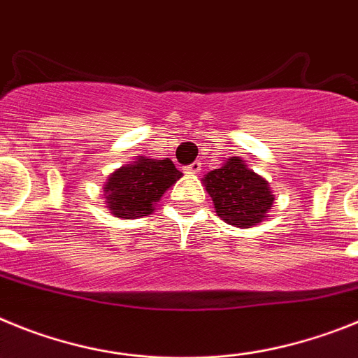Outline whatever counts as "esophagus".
<instances>
[{
	"instance_id": "esophagus-1",
	"label": "esophagus",
	"mask_w": 358,
	"mask_h": 358,
	"mask_svg": "<svg viewBox=\"0 0 358 358\" xmlns=\"http://www.w3.org/2000/svg\"><path fill=\"white\" fill-rule=\"evenodd\" d=\"M187 171H189V173H194V175H198V173H200V171H201V162L200 160L192 162L191 166L187 167Z\"/></svg>"
}]
</instances>
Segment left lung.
Listing matches in <instances>:
<instances>
[{"label": "left lung", "instance_id": "8db88e82", "mask_svg": "<svg viewBox=\"0 0 358 358\" xmlns=\"http://www.w3.org/2000/svg\"><path fill=\"white\" fill-rule=\"evenodd\" d=\"M214 201V209L223 222L234 227L259 223L273 203L268 182L245 166L238 157L227 160L201 180Z\"/></svg>", "mask_w": 358, "mask_h": 358}]
</instances>
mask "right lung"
<instances>
[{
  "mask_svg": "<svg viewBox=\"0 0 358 358\" xmlns=\"http://www.w3.org/2000/svg\"><path fill=\"white\" fill-rule=\"evenodd\" d=\"M182 176L175 164L166 160L136 158L115 171L104 187V198L117 217H142L153 213V205Z\"/></svg>",
  "mask_w": 358,
  "mask_h": 358,
  "instance_id": "add662e5",
  "label": "right lung"
}]
</instances>
